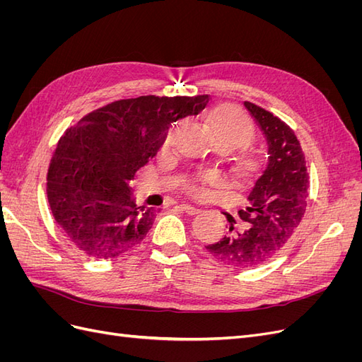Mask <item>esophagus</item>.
Here are the masks:
<instances>
[{"instance_id":"obj_1","label":"esophagus","mask_w":362,"mask_h":362,"mask_svg":"<svg viewBox=\"0 0 362 362\" xmlns=\"http://www.w3.org/2000/svg\"><path fill=\"white\" fill-rule=\"evenodd\" d=\"M180 208L181 210L184 211V213H187V214H198V213H201V210L199 208H196V206H192V205H189V204H182V205H180Z\"/></svg>"}]
</instances>
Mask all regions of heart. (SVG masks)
Instances as JSON below:
<instances>
[{"instance_id":"b5f03b06","label":"heart","mask_w":362,"mask_h":362,"mask_svg":"<svg viewBox=\"0 0 362 362\" xmlns=\"http://www.w3.org/2000/svg\"><path fill=\"white\" fill-rule=\"evenodd\" d=\"M210 124L214 131V134L221 141H228L231 144L234 148L242 146L252 139L254 136V127H252L249 117L240 112L235 107H218L216 110L211 112L210 115ZM182 129V124L178 122L172 127L168 128L166 133H164L163 141H161V151L163 152H169L173 149L175 144L180 137V133ZM257 168V160L254 156L246 154L238 161V169L243 173H249L252 170H255ZM221 182V177L216 172H202L194 175V177L185 185V192H187L190 196H199L204 194L206 185H214Z\"/></svg>"}]
</instances>
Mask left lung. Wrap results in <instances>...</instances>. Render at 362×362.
Wrapping results in <instances>:
<instances>
[{"label": "left lung", "mask_w": 362, "mask_h": 362, "mask_svg": "<svg viewBox=\"0 0 362 362\" xmlns=\"http://www.w3.org/2000/svg\"><path fill=\"white\" fill-rule=\"evenodd\" d=\"M269 144V160L249 192V206L238 216L246 222L217 243L205 246L208 254L225 266L254 269L264 264L287 245L306 210L310 177L302 146L294 131L254 103L245 101Z\"/></svg>", "instance_id": "left-lung-1"}]
</instances>
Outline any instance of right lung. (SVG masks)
Masks as SVG:
<instances>
[{"label":"right lung","mask_w":362,"mask_h":362,"mask_svg":"<svg viewBox=\"0 0 362 362\" xmlns=\"http://www.w3.org/2000/svg\"><path fill=\"white\" fill-rule=\"evenodd\" d=\"M208 104V95L129 98L96 108L64 131L47 173L48 204L62 234L101 259L144 242L160 210L137 206L129 181L156 157L173 120Z\"/></svg>","instance_id":"add662e5"}]
</instances>
